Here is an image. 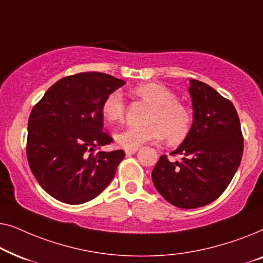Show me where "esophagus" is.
Returning <instances> with one entry per match:
<instances>
[{
	"label": "esophagus",
	"mask_w": 263,
	"mask_h": 263,
	"mask_svg": "<svg viewBox=\"0 0 263 263\" xmlns=\"http://www.w3.org/2000/svg\"><path fill=\"white\" fill-rule=\"evenodd\" d=\"M138 149L139 148H127V149H125V154H127V156H132V154L138 152Z\"/></svg>",
	"instance_id": "34e87169"
}]
</instances>
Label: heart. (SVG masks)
<instances>
[{
  "instance_id": "obj_1",
  "label": "heart",
  "mask_w": 263,
  "mask_h": 263,
  "mask_svg": "<svg viewBox=\"0 0 263 263\" xmlns=\"http://www.w3.org/2000/svg\"><path fill=\"white\" fill-rule=\"evenodd\" d=\"M135 97L152 105L146 117L147 124L128 127L115 134V140L124 148H138L143 143L166 138L171 145L182 142L190 133L193 117L188 107L166 86L146 82L133 89ZM125 104L118 91L106 96L102 104V114L109 123L123 120Z\"/></svg>"
}]
</instances>
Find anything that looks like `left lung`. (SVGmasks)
Wrapping results in <instances>:
<instances>
[{"label": "left lung", "instance_id": "left-lung-1", "mask_svg": "<svg viewBox=\"0 0 263 263\" xmlns=\"http://www.w3.org/2000/svg\"><path fill=\"white\" fill-rule=\"evenodd\" d=\"M194 120L188 136L171 154L161 156L152 171L158 192L176 207L190 210L213 202L224 193L243 156L238 114L229 99L202 81L190 80Z\"/></svg>", "mask_w": 263, "mask_h": 263}]
</instances>
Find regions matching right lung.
<instances>
[{"mask_svg": "<svg viewBox=\"0 0 263 263\" xmlns=\"http://www.w3.org/2000/svg\"><path fill=\"white\" fill-rule=\"evenodd\" d=\"M124 84L97 71L70 75L55 82L32 109L27 160L42 188L56 200L85 203L112 181L124 152L96 151L112 142L103 132L102 104Z\"/></svg>", "mask_w": 263, "mask_h": 263, "instance_id": "obj_1", "label": "right lung"}]
</instances>
